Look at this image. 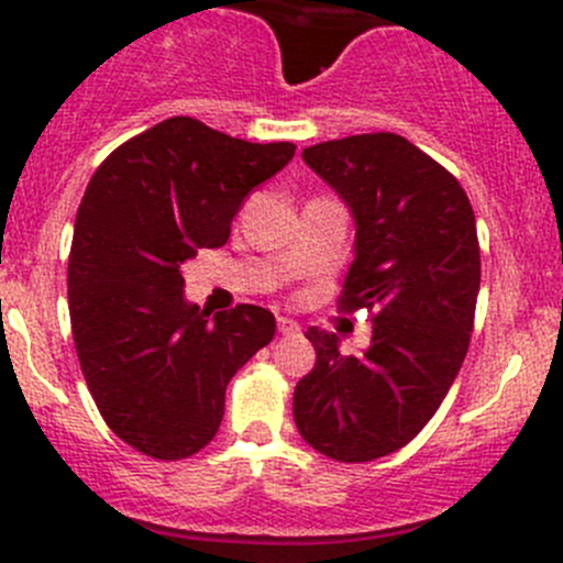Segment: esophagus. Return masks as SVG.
<instances>
[{"label":"esophagus","mask_w":563,"mask_h":563,"mask_svg":"<svg viewBox=\"0 0 563 563\" xmlns=\"http://www.w3.org/2000/svg\"><path fill=\"white\" fill-rule=\"evenodd\" d=\"M277 329H280L283 334H299V332H302V327H299V323L294 321V318H288V316L277 318Z\"/></svg>","instance_id":"34e87169"}]
</instances>
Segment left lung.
Listing matches in <instances>:
<instances>
[{
	"label": "left lung",
	"instance_id": "8db88e82",
	"mask_svg": "<svg viewBox=\"0 0 563 563\" xmlns=\"http://www.w3.org/2000/svg\"><path fill=\"white\" fill-rule=\"evenodd\" d=\"M354 220L340 305L367 308L371 345L345 356L310 327L316 367L294 389V419L313 450L367 463L406 446L455 382L479 294L468 196L433 157L395 133L349 135L302 152Z\"/></svg>",
	"mask_w": 563,
	"mask_h": 563
}]
</instances>
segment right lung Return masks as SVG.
Returning <instances> with one entry per match:
<instances>
[{"mask_svg":"<svg viewBox=\"0 0 563 563\" xmlns=\"http://www.w3.org/2000/svg\"><path fill=\"white\" fill-rule=\"evenodd\" d=\"M294 150L172 117L113 150L89 181L67 266L73 340L108 428L133 450H203L234 373L275 338L258 305L209 316L187 302L181 266L229 242L245 198Z\"/></svg>","mask_w":563,"mask_h":563,"instance_id":"right-lung-1","label":"right lung"}]
</instances>
